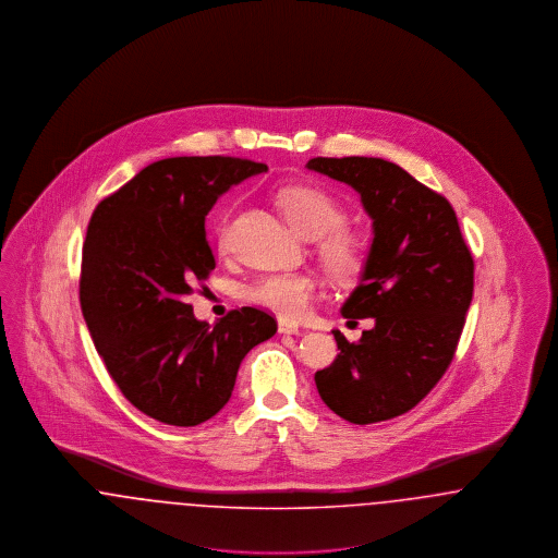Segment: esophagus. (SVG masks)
<instances>
[{"label":"esophagus","mask_w":558,"mask_h":558,"mask_svg":"<svg viewBox=\"0 0 558 558\" xmlns=\"http://www.w3.org/2000/svg\"><path fill=\"white\" fill-rule=\"evenodd\" d=\"M299 324H294L291 319H280L278 322V332H282V335H299Z\"/></svg>","instance_id":"1"}]
</instances>
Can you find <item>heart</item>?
I'll return each instance as SVG.
<instances>
[{
    "mask_svg": "<svg viewBox=\"0 0 558 558\" xmlns=\"http://www.w3.org/2000/svg\"><path fill=\"white\" fill-rule=\"evenodd\" d=\"M278 205L292 228L305 239H319L318 253L324 267L339 280L360 274L366 259V246L343 226L345 211L341 205L314 186H289L280 190ZM219 251L228 248L226 223L217 230ZM316 294V280L303 271H274L257 278L246 296L282 318H299L307 312Z\"/></svg>",
    "mask_w": 558,
    "mask_h": 558,
    "instance_id": "obj_1",
    "label": "heart"
}]
</instances>
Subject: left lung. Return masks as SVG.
Segmentation results:
<instances>
[{
	"mask_svg": "<svg viewBox=\"0 0 558 558\" xmlns=\"http://www.w3.org/2000/svg\"><path fill=\"white\" fill-rule=\"evenodd\" d=\"M307 169L360 194L372 219V244L345 318L374 326L316 372L322 401L353 425L412 410L448 371L473 301L471 251L450 203L396 162L374 157L312 159Z\"/></svg>",
	"mask_w": 558,
	"mask_h": 558,
	"instance_id": "left-lung-1",
	"label": "left lung"
}]
</instances>
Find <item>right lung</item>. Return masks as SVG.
<instances>
[{"label": "right lung", "mask_w": 558, "mask_h": 558, "mask_svg": "<svg viewBox=\"0 0 558 558\" xmlns=\"http://www.w3.org/2000/svg\"><path fill=\"white\" fill-rule=\"evenodd\" d=\"M267 165L173 157L144 167L92 215L83 242V318L121 393L173 426L213 418L232 398L242 357L278 330L257 307L209 326L186 296L215 269L205 217Z\"/></svg>", "instance_id": "1"}]
</instances>
